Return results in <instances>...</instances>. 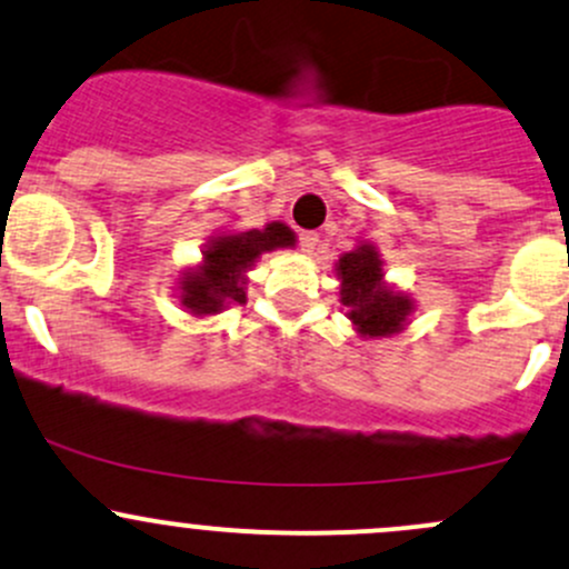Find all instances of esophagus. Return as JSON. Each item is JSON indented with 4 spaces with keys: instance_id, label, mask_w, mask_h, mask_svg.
Listing matches in <instances>:
<instances>
[{
    "instance_id": "obj_1",
    "label": "esophagus",
    "mask_w": 569,
    "mask_h": 569,
    "mask_svg": "<svg viewBox=\"0 0 569 569\" xmlns=\"http://www.w3.org/2000/svg\"><path fill=\"white\" fill-rule=\"evenodd\" d=\"M316 244H319V234H316V231H302V234H300V248L305 250V253H313Z\"/></svg>"
}]
</instances>
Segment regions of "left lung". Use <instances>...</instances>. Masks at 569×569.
Segmentation results:
<instances>
[{
  "label": "left lung",
  "mask_w": 569,
  "mask_h": 569,
  "mask_svg": "<svg viewBox=\"0 0 569 569\" xmlns=\"http://www.w3.org/2000/svg\"><path fill=\"white\" fill-rule=\"evenodd\" d=\"M338 278L340 302L349 308V319L362 338H387L403 330L411 300L385 286L381 259L373 244H360L340 256Z\"/></svg>",
  "instance_id": "8db88e82"
}]
</instances>
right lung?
Masks as SVG:
<instances>
[{
    "instance_id": "1",
    "label": "right lung",
    "mask_w": 569,
    "mask_h": 569,
    "mask_svg": "<svg viewBox=\"0 0 569 569\" xmlns=\"http://www.w3.org/2000/svg\"><path fill=\"white\" fill-rule=\"evenodd\" d=\"M295 231L286 223H267V229L242 231V234L214 237L204 250V264L190 269L182 278V305L196 316L220 313L226 305L239 302L244 297V272L253 267L261 253L274 248L295 244Z\"/></svg>"
}]
</instances>
